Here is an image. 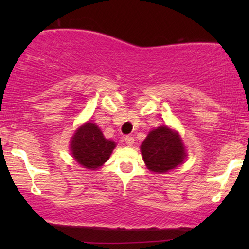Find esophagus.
Instances as JSON below:
<instances>
[{
    "mask_svg": "<svg viewBox=\"0 0 249 249\" xmlns=\"http://www.w3.org/2000/svg\"><path fill=\"white\" fill-rule=\"evenodd\" d=\"M125 142H126L127 146H132L133 142H134V138L131 136H126L125 137Z\"/></svg>",
    "mask_w": 249,
    "mask_h": 249,
    "instance_id": "obj_1",
    "label": "esophagus"
}]
</instances>
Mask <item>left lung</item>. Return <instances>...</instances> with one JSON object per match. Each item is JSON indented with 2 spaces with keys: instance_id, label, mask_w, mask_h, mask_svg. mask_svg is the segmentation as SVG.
Returning <instances> with one entry per match:
<instances>
[{
  "instance_id": "8db88e82",
  "label": "left lung",
  "mask_w": 249,
  "mask_h": 249,
  "mask_svg": "<svg viewBox=\"0 0 249 249\" xmlns=\"http://www.w3.org/2000/svg\"><path fill=\"white\" fill-rule=\"evenodd\" d=\"M141 151L146 167L156 173L168 172L182 164L186 158L179 133L165 125L148 132Z\"/></svg>"
}]
</instances>
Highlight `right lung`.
I'll return each instance as SVG.
<instances>
[{"mask_svg": "<svg viewBox=\"0 0 249 249\" xmlns=\"http://www.w3.org/2000/svg\"><path fill=\"white\" fill-rule=\"evenodd\" d=\"M116 142L104 138L95 123L88 122L76 130L70 148L75 160L83 167L96 170L110 158Z\"/></svg>", "mask_w": 249, "mask_h": 249, "instance_id": "1", "label": "right lung"}]
</instances>
